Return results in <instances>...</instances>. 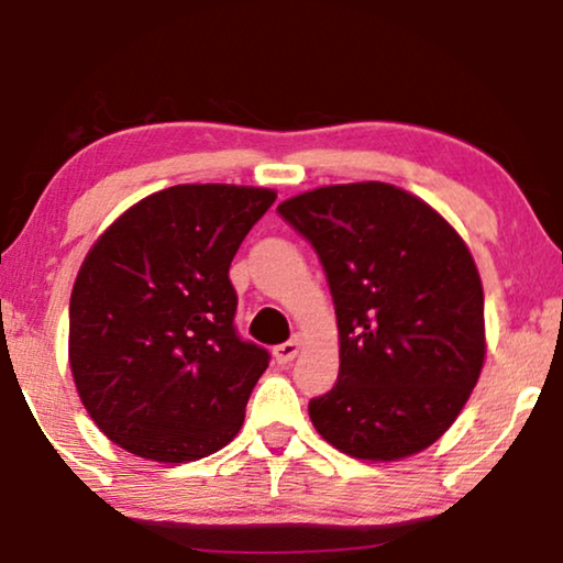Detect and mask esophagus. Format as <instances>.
Masks as SVG:
<instances>
[{
  "label": "esophagus",
  "mask_w": 563,
  "mask_h": 563,
  "mask_svg": "<svg viewBox=\"0 0 563 563\" xmlns=\"http://www.w3.org/2000/svg\"><path fill=\"white\" fill-rule=\"evenodd\" d=\"M298 351H301V340L294 338V340H288V343L275 345L273 347V355H275L277 364H290V361H294L296 355H298Z\"/></svg>",
  "instance_id": "34e87169"
}]
</instances>
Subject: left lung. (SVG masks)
Returning a JSON list of instances; mask_svg holds the SVG:
<instances>
[{"label":"left lung","mask_w":563,"mask_h":563,"mask_svg":"<svg viewBox=\"0 0 563 563\" xmlns=\"http://www.w3.org/2000/svg\"><path fill=\"white\" fill-rule=\"evenodd\" d=\"M322 262L338 384L309 402L327 444L393 462L444 437L486 358L483 286L457 231L395 184H332L277 205Z\"/></svg>","instance_id":"8db88e82"}]
</instances>
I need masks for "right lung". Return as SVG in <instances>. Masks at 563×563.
Returning a JSON list of instances; mask_svg holds the SVG:
<instances>
[{
  "instance_id": "obj_1",
  "label": "right lung",
  "mask_w": 563,
  "mask_h": 563,
  "mask_svg": "<svg viewBox=\"0 0 563 563\" xmlns=\"http://www.w3.org/2000/svg\"><path fill=\"white\" fill-rule=\"evenodd\" d=\"M275 197L179 184L140 199L90 246L69 298V368L113 444L176 465L239 433L269 353L236 334L229 267Z\"/></svg>"
}]
</instances>
